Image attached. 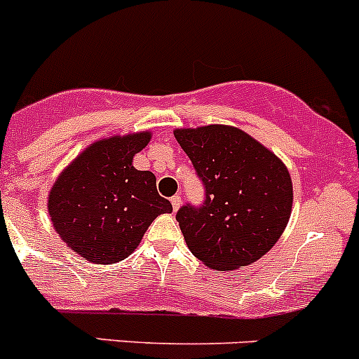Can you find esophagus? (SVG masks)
I'll return each mask as SVG.
<instances>
[{
  "label": "esophagus",
  "mask_w": 359,
  "mask_h": 359,
  "mask_svg": "<svg viewBox=\"0 0 359 359\" xmlns=\"http://www.w3.org/2000/svg\"><path fill=\"white\" fill-rule=\"evenodd\" d=\"M180 203H182V198H180V196H173V198H172V207H173V210H179Z\"/></svg>",
  "instance_id": "34e87169"
}]
</instances>
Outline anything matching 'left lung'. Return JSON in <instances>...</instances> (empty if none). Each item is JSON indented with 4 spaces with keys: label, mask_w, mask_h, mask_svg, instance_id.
<instances>
[{
    "label": "left lung",
    "mask_w": 359,
    "mask_h": 359,
    "mask_svg": "<svg viewBox=\"0 0 359 359\" xmlns=\"http://www.w3.org/2000/svg\"><path fill=\"white\" fill-rule=\"evenodd\" d=\"M173 134L205 187L203 205L186 203L177 212L191 253L217 271L266 255L292 212L285 164L237 127L205 126Z\"/></svg>",
    "instance_id": "8db88e82"
}]
</instances>
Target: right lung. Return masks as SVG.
<instances>
[{
  "instance_id": "right-lung-1",
  "label": "right lung",
  "mask_w": 359,
  "mask_h": 359,
  "mask_svg": "<svg viewBox=\"0 0 359 359\" xmlns=\"http://www.w3.org/2000/svg\"><path fill=\"white\" fill-rule=\"evenodd\" d=\"M142 130L92 143L60 173L49 191L53 226L67 248L93 264L127 259L159 214L172 203L159 196L156 175L133 166L149 145Z\"/></svg>"
}]
</instances>
